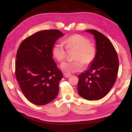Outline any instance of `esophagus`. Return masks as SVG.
Listing matches in <instances>:
<instances>
[{
	"instance_id": "esophagus-1",
	"label": "esophagus",
	"mask_w": 132,
	"mask_h": 132,
	"mask_svg": "<svg viewBox=\"0 0 132 132\" xmlns=\"http://www.w3.org/2000/svg\"><path fill=\"white\" fill-rule=\"evenodd\" d=\"M63 76L64 77H65V78H68V77H70V75L69 74H67L66 73H63Z\"/></svg>"
}]
</instances>
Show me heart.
I'll return each instance as SVG.
<instances>
[{"mask_svg": "<svg viewBox=\"0 0 132 132\" xmlns=\"http://www.w3.org/2000/svg\"><path fill=\"white\" fill-rule=\"evenodd\" d=\"M90 39L78 34L71 35L65 39V47L61 42L55 43L53 49V57L59 62L65 59L67 51L75 50L74 61L63 63L61 68L67 73H71L81 71L84 67L92 64L96 56V50L90 44Z\"/></svg>", "mask_w": 132, "mask_h": 132, "instance_id": "obj_1", "label": "heart"}]
</instances>
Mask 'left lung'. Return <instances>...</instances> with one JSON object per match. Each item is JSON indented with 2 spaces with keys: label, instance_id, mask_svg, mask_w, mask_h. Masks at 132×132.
<instances>
[{
  "label": "left lung",
  "instance_id": "obj_1",
  "mask_svg": "<svg viewBox=\"0 0 132 132\" xmlns=\"http://www.w3.org/2000/svg\"><path fill=\"white\" fill-rule=\"evenodd\" d=\"M96 42V56L90 68L78 76L79 95L93 101L105 97L117 78L119 61L117 52L106 36L96 30H87Z\"/></svg>",
  "mask_w": 132,
  "mask_h": 132
}]
</instances>
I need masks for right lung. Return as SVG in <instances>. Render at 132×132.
I'll return each instance as SVG.
<instances>
[{"label":"right lung","instance_id":"right-lung-1","mask_svg":"<svg viewBox=\"0 0 132 132\" xmlns=\"http://www.w3.org/2000/svg\"><path fill=\"white\" fill-rule=\"evenodd\" d=\"M63 36L57 29L38 31L18 48L16 78L25 97L35 105H46L58 95L63 74L52 58V48Z\"/></svg>","mask_w":132,"mask_h":132}]
</instances>
